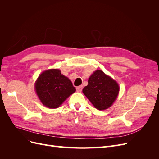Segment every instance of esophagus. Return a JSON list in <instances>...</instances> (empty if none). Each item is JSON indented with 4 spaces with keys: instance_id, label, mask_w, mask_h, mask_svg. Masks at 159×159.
<instances>
[{
    "instance_id": "esophagus-1",
    "label": "esophagus",
    "mask_w": 159,
    "mask_h": 159,
    "mask_svg": "<svg viewBox=\"0 0 159 159\" xmlns=\"http://www.w3.org/2000/svg\"><path fill=\"white\" fill-rule=\"evenodd\" d=\"M82 88H83V87L81 85L78 86V87L76 88V91H78V92H81V91H82Z\"/></svg>"
}]
</instances>
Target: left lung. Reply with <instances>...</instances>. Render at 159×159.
Wrapping results in <instances>:
<instances>
[{
  "instance_id": "left-lung-1",
  "label": "left lung",
  "mask_w": 159,
  "mask_h": 159,
  "mask_svg": "<svg viewBox=\"0 0 159 159\" xmlns=\"http://www.w3.org/2000/svg\"><path fill=\"white\" fill-rule=\"evenodd\" d=\"M119 86L117 81L102 70H96L89 78L84 94L99 110L108 109L117 98Z\"/></svg>"
}]
</instances>
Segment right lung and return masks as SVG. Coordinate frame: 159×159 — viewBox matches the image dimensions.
I'll return each instance as SVG.
<instances>
[{"mask_svg":"<svg viewBox=\"0 0 159 159\" xmlns=\"http://www.w3.org/2000/svg\"><path fill=\"white\" fill-rule=\"evenodd\" d=\"M35 90L43 105L55 109L74 93L75 88L70 80L61 74L60 70L50 69L43 71L38 77L35 83Z\"/></svg>","mask_w":159,"mask_h":159,"instance_id":"1","label":"right lung"}]
</instances>
